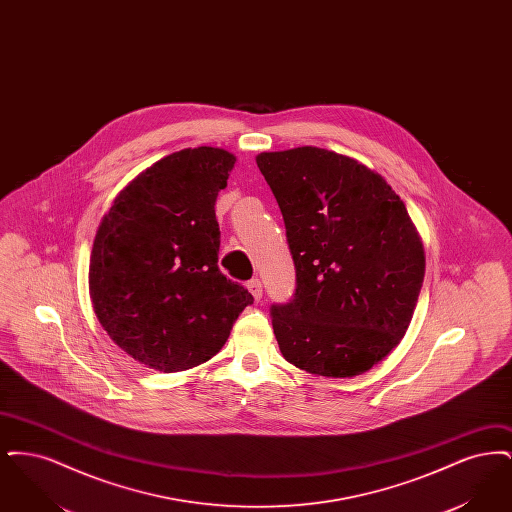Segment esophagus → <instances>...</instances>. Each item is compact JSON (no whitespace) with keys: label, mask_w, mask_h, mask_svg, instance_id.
Returning a JSON list of instances; mask_svg holds the SVG:
<instances>
[{"label":"esophagus","mask_w":512,"mask_h":512,"mask_svg":"<svg viewBox=\"0 0 512 512\" xmlns=\"http://www.w3.org/2000/svg\"><path fill=\"white\" fill-rule=\"evenodd\" d=\"M247 290L253 293V297L259 301L263 297V282L259 278H253L247 282Z\"/></svg>","instance_id":"obj_1"}]
</instances>
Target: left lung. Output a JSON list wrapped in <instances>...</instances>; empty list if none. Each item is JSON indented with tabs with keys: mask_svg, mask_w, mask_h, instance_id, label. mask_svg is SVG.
I'll return each instance as SVG.
<instances>
[{
	"mask_svg": "<svg viewBox=\"0 0 512 512\" xmlns=\"http://www.w3.org/2000/svg\"><path fill=\"white\" fill-rule=\"evenodd\" d=\"M295 267V292L270 318L282 355L349 378L405 336L424 280V249L388 182L340 153L295 147L257 155Z\"/></svg>",
	"mask_w": 512,
	"mask_h": 512,
	"instance_id": "obj_1",
	"label": "left lung"
}]
</instances>
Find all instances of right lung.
Returning a JSON list of instances; mask_svg holds the SVG:
<instances>
[{"label": "right lung", "instance_id": "add662e5", "mask_svg": "<svg viewBox=\"0 0 512 512\" xmlns=\"http://www.w3.org/2000/svg\"><path fill=\"white\" fill-rule=\"evenodd\" d=\"M236 157L219 147L182 149L134 178L99 224L90 295L109 338L163 372L217 355L253 303L220 272L215 203Z\"/></svg>", "mask_w": 512, "mask_h": 512}]
</instances>
